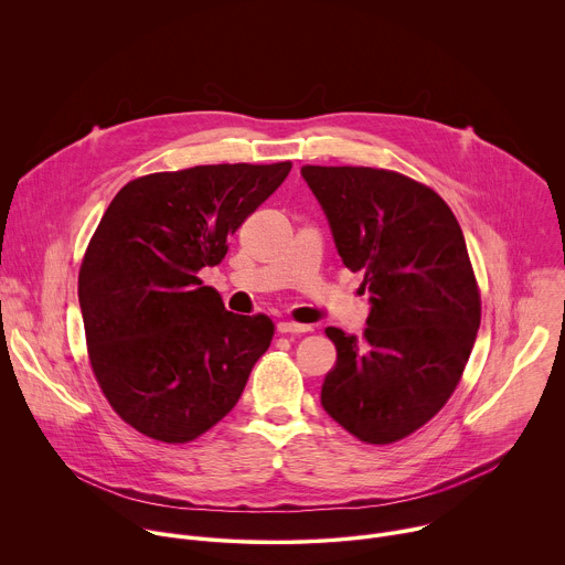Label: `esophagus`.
I'll return each mask as SVG.
<instances>
[{
  "label": "esophagus",
  "instance_id": "esophagus-1",
  "mask_svg": "<svg viewBox=\"0 0 565 565\" xmlns=\"http://www.w3.org/2000/svg\"><path fill=\"white\" fill-rule=\"evenodd\" d=\"M277 331L279 333H308V331H312V327L310 324H297V321H279L277 324Z\"/></svg>",
  "mask_w": 565,
  "mask_h": 565
}]
</instances>
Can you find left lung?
I'll return each instance as SVG.
<instances>
[{
	"mask_svg": "<svg viewBox=\"0 0 565 565\" xmlns=\"http://www.w3.org/2000/svg\"><path fill=\"white\" fill-rule=\"evenodd\" d=\"M344 266L362 273V340L329 327L338 362L321 407L369 445L427 425L456 391L480 327V292L462 230L427 185L375 168L303 166Z\"/></svg>",
	"mask_w": 565,
	"mask_h": 565,
	"instance_id": "obj_1",
	"label": "left lung"
}]
</instances>
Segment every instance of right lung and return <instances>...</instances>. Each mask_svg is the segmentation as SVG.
Here are the masks:
<instances>
[{
    "mask_svg": "<svg viewBox=\"0 0 565 565\" xmlns=\"http://www.w3.org/2000/svg\"><path fill=\"white\" fill-rule=\"evenodd\" d=\"M292 163L196 166L129 181L103 214L79 266L92 371L136 431L183 445L225 418L275 324L234 315L203 286L227 236L288 177Z\"/></svg>",
    "mask_w": 565,
    "mask_h": 565,
    "instance_id": "obj_1",
    "label": "right lung"
}]
</instances>
